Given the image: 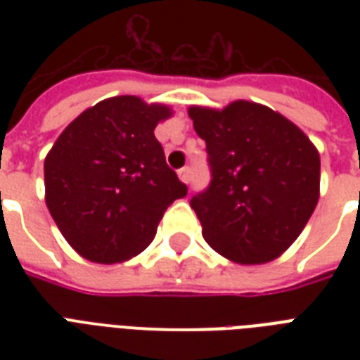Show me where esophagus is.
Listing matches in <instances>:
<instances>
[{
    "label": "esophagus",
    "instance_id": "34e87169",
    "mask_svg": "<svg viewBox=\"0 0 360 360\" xmlns=\"http://www.w3.org/2000/svg\"><path fill=\"white\" fill-rule=\"evenodd\" d=\"M177 175H179V179L183 181V183H188V181H191V168H188V166L181 168L179 172H177Z\"/></svg>",
    "mask_w": 360,
    "mask_h": 360
}]
</instances>
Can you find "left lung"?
Returning <instances> with one entry per match:
<instances>
[{
  "label": "left lung",
  "mask_w": 360,
  "mask_h": 360,
  "mask_svg": "<svg viewBox=\"0 0 360 360\" xmlns=\"http://www.w3.org/2000/svg\"><path fill=\"white\" fill-rule=\"evenodd\" d=\"M211 183L192 196L203 239L240 265L273 262L301 236L319 200V153L297 124L263 104L191 106Z\"/></svg>",
  "instance_id": "8db88e82"
}]
</instances>
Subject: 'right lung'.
Returning <instances> with one entry per match:
<instances>
[{
    "label": "right lung",
    "mask_w": 360,
    "mask_h": 360,
    "mask_svg": "<svg viewBox=\"0 0 360 360\" xmlns=\"http://www.w3.org/2000/svg\"><path fill=\"white\" fill-rule=\"evenodd\" d=\"M172 110L132 95L101 101L59 134L44 160L46 205L82 257L120 263L155 239L164 211L186 196L155 138Z\"/></svg>",
    "instance_id": "right-lung-1"
}]
</instances>
